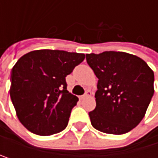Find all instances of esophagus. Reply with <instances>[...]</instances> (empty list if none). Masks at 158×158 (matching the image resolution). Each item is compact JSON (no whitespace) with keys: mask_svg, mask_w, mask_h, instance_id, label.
Listing matches in <instances>:
<instances>
[{"mask_svg":"<svg viewBox=\"0 0 158 158\" xmlns=\"http://www.w3.org/2000/svg\"><path fill=\"white\" fill-rule=\"evenodd\" d=\"M90 96H91V92L88 90V91L85 92V95L80 96V97H79V99H80V100H83V99H85V98H86V97H90Z\"/></svg>","mask_w":158,"mask_h":158,"instance_id":"34e87169","label":"esophagus"}]
</instances>
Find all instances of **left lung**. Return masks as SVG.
<instances>
[{
	"label": "left lung",
	"mask_w": 158,
	"mask_h": 158,
	"mask_svg": "<svg viewBox=\"0 0 158 158\" xmlns=\"http://www.w3.org/2000/svg\"><path fill=\"white\" fill-rule=\"evenodd\" d=\"M86 62L97 76L96 107L92 126L106 134L122 135L143 119L154 95V72L147 63L123 52L88 53Z\"/></svg>",
	"instance_id": "8db88e82"
}]
</instances>
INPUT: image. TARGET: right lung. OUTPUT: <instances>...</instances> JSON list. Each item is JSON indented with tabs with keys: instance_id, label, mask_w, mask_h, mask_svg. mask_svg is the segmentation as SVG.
I'll use <instances>...</instances> for the list:
<instances>
[{
	"instance_id": "1",
	"label": "right lung",
	"mask_w": 158,
	"mask_h": 158,
	"mask_svg": "<svg viewBox=\"0 0 158 158\" xmlns=\"http://www.w3.org/2000/svg\"><path fill=\"white\" fill-rule=\"evenodd\" d=\"M84 59V53L36 50L17 61L9 92L18 119L27 130L51 136L67 127L78 98L67 90L66 76Z\"/></svg>"
}]
</instances>
